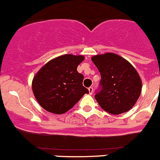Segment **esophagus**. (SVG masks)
Wrapping results in <instances>:
<instances>
[{"label":"esophagus","mask_w":160,"mask_h":160,"mask_svg":"<svg viewBox=\"0 0 160 160\" xmlns=\"http://www.w3.org/2000/svg\"><path fill=\"white\" fill-rule=\"evenodd\" d=\"M93 91H94L93 87H89V88H88V92H89L90 95H92V94L93 93Z\"/></svg>","instance_id":"obj_1"}]
</instances>
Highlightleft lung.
<instances>
[{"label":"left lung","mask_w":160,"mask_h":160,"mask_svg":"<svg viewBox=\"0 0 160 160\" xmlns=\"http://www.w3.org/2000/svg\"><path fill=\"white\" fill-rule=\"evenodd\" d=\"M92 61L101 75L95 98L108 113L118 115L136 104L142 90V82L134 67L113 53L95 55Z\"/></svg>","instance_id":"left-lung-1"}]
</instances>
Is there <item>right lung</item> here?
Segmentation results:
<instances>
[{"mask_svg": "<svg viewBox=\"0 0 160 160\" xmlns=\"http://www.w3.org/2000/svg\"><path fill=\"white\" fill-rule=\"evenodd\" d=\"M84 60L82 55H65L52 59L36 74L32 90L41 106L50 112L62 114L72 108L85 94L84 76L77 67Z\"/></svg>", "mask_w": 160, "mask_h": 160, "instance_id": "add662e5", "label": "right lung"}]
</instances>
